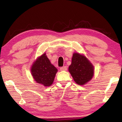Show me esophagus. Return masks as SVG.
<instances>
[{
  "instance_id": "34e87169",
  "label": "esophagus",
  "mask_w": 122,
  "mask_h": 122,
  "mask_svg": "<svg viewBox=\"0 0 122 122\" xmlns=\"http://www.w3.org/2000/svg\"><path fill=\"white\" fill-rule=\"evenodd\" d=\"M60 70H61V71H66V70H67V67L65 66H62V67H61V68H60Z\"/></svg>"
}]
</instances>
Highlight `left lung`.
Here are the masks:
<instances>
[{
    "instance_id": "left-lung-1",
    "label": "left lung",
    "mask_w": 122,
    "mask_h": 122,
    "mask_svg": "<svg viewBox=\"0 0 122 122\" xmlns=\"http://www.w3.org/2000/svg\"><path fill=\"white\" fill-rule=\"evenodd\" d=\"M69 72L74 81L79 85H84L92 79L94 67L86 57L78 53L73 54Z\"/></svg>"
}]
</instances>
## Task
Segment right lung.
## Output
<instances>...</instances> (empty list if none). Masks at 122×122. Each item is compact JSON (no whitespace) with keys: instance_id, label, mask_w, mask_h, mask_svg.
<instances>
[{"instance_id":"add662e5","label":"right lung","mask_w":122,"mask_h":122,"mask_svg":"<svg viewBox=\"0 0 122 122\" xmlns=\"http://www.w3.org/2000/svg\"><path fill=\"white\" fill-rule=\"evenodd\" d=\"M58 70L50 62L46 53L38 57L31 68V72L36 82L43 86H49L53 84Z\"/></svg>"}]
</instances>
